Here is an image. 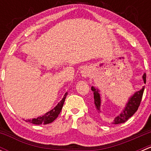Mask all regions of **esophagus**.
Segmentation results:
<instances>
[{
  "label": "esophagus",
  "instance_id": "obj_1",
  "mask_svg": "<svg viewBox=\"0 0 151 151\" xmlns=\"http://www.w3.org/2000/svg\"><path fill=\"white\" fill-rule=\"evenodd\" d=\"M91 74V71L88 68H83L81 71V75L83 77H87Z\"/></svg>",
  "mask_w": 151,
  "mask_h": 151
}]
</instances>
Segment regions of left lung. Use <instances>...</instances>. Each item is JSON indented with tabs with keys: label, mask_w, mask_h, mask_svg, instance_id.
Masks as SVG:
<instances>
[{
	"label": "left lung",
	"mask_w": 151,
	"mask_h": 151,
	"mask_svg": "<svg viewBox=\"0 0 151 151\" xmlns=\"http://www.w3.org/2000/svg\"><path fill=\"white\" fill-rule=\"evenodd\" d=\"M142 80L144 83H146V74L145 73L142 76ZM145 86H143L139 91H136L133 95L131 97H129L128 99L127 103L126 104V106L123 108V111L118 115L115 117L112 121V123L113 124H119L126 122L129 118L132 116L137 110L138 109L139 104H140L142 97L143 92H144ZM91 90L93 92V98H94V110L96 111L97 114L100 116L103 117L102 110H101V98L100 95V91L96 87H91ZM105 118V117H103Z\"/></svg>",
	"instance_id": "1"
}]
</instances>
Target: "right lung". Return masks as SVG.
<instances>
[{"mask_svg":"<svg viewBox=\"0 0 151 151\" xmlns=\"http://www.w3.org/2000/svg\"><path fill=\"white\" fill-rule=\"evenodd\" d=\"M68 94V92H66L65 93V95L63 96V98L62 99L61 101L58 103L52 109H51L50 111L47 112V113H45V115H42V116H39L36 118H33V119H30V120H25L26 122H29L33 123V124L36 125H41V124H49V123L53 122L56 118H58V115L60 114V111H61L62 108H63V104H64L65 99L66 98V96Z\"/></svg>","mask_w":151,"mask_h":151,"instance_id":"obj_1","label":"right lung"}]
</instances>
